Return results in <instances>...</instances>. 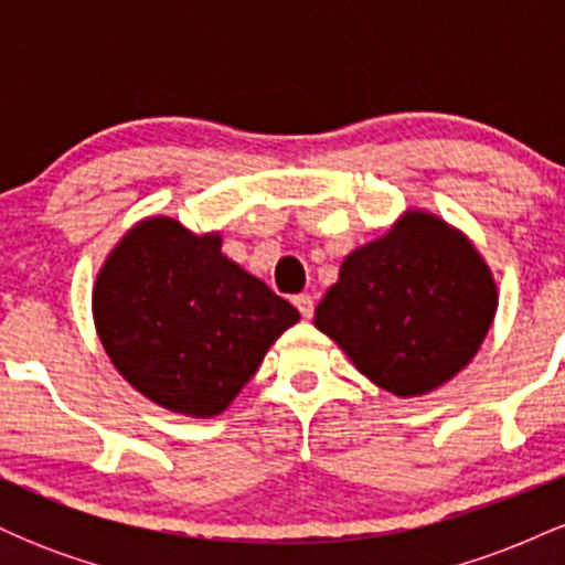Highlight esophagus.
<instances>
[{
  "label": "esophagus",
  "instance_id": "1",
  "mask_svg": "<svg viewBox=\"0 0 565 565\" xmlns=\"http://www.w3.org/2000/svg\"><path fill=\"white\" fill-rule=\"evenodd\" d=\"M291 302H295V308L300 310L302 319H310V316H313V297L310 295H297Z\"/></svg>",
  "mask_w": 565,
  "mask_h": 565
}]
</instances>
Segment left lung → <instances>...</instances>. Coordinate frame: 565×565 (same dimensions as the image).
<instances>
[{
    "mask_svg": "<svg viewBox=\"0 0 565 565\" xmlns=\"http://www.w3.org/2000/svg\"><path fill=\"white\" fill-rule=\"evenodd\" d=\"M494 313V278L476 246L436 215L406 212L345 257L316 327L374 385L408 398L462 372Z\"/></svg>",
    "mask_w": 565,
    "mask_h": 565,
    "instance_id": "obj_1",
    "label": "left lung"
}]
</instances>
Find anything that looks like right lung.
Segmentation results:
<instances>
[{
    "instance_id": "add662e5",
    "label": "right lung",
    "mask_w": 565,
    "mask_h": 565,
    "mask_svg": "<svg viewBox=\"0 0 565 565\" xmlns=\"http://www.w3.org/2000/svg\"><path fill=\"white\" fill-rule=\"evenodd\" d=\"M178 220H142L97 274L95 327L135 391L188 417H215L242 393L295 305Z\"/></svg>"
}]
</instances>
